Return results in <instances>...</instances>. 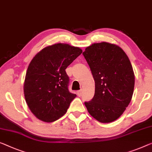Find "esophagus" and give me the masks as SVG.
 Listing matches in <instances>:
<instances>
[{"mask_svg": "<svg viewBox=\"0 0 152 152\" xmlns=\"http://www.w3.org/2000/svg\"><path fill=\"white\" fill-rule=\"evenodd\" d=\"M82 94H83V90L82 89L79 90V91H77V95H78V96H82Z\"/></svg>", "mask_w": 152, "mask_h": 152, "instance_id": "esophagus-1", "label": "esophagus"}]
</instances>
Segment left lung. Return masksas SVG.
Masks as SVG:
<instances>
[{
	"instance_id": "8db88e82",
	"label": "left lung",
	"mask_w": 152,
	"mask_h": 152,
	"mask_svg": "<svg viewBox=\"0 0 152 152\" xmlns=\"http://www.w3.org/2000/svg\"><path fill=\"white\" fill-rule=\"evenodd\" d=\"M83 54L95 80V95L85 102L89 114L101 123L117 120L132 98L134 74L125 52L116 44L95 43Z\"/></svg>"
}]
</instances>
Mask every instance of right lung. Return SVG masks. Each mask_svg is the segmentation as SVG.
Returning <instances> with one entry per match:
<instances>
[{
    "label": "right lung",
    "mask_w": 152,
    "mask_h": 152,
    "mask_svg": "<svg viewBox=\"0 0 152 152\" xmlns=\"http://www.w3.org/2000/svg\"><path fill=\"white\" fill-rule=\"evenodd\" d=\"M83 53L79 47L54 44L39 53L29 63L24 83V94L31 113L44 122L63 116L76 95L68 90L65 69Z\"/></svg>",
    "instance_id": "1"
}]
</instances>
